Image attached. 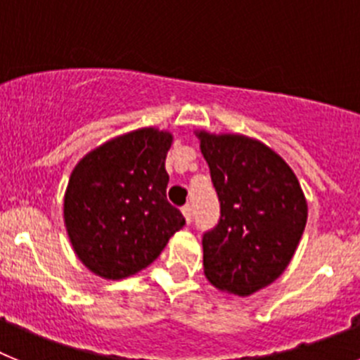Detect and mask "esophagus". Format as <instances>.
Returning a JSON list of instances; mask_svg holds the SVG:
<instances>
[{
  "label": "esophagus",
  "instance_id": "obj_1",
  "mask_svg": "<svg viewBox=\"0 0 360 360\" xmlns=\"http://www.w3.org/2000/svg\"><path fill=\"white\" fill-rule=\"evenodd\" d=\"M182 212H184V216H186L187 224H189L191 219H193V205L186 203V205H184V207H182Z\"/></svg>",
  "mask_w": 360,
  "mask_h": 360
}]
</instances>
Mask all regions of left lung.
Wrapping results in <instances>:
<instances>
[{
    "instance_id": "8db88e82",
    "label": "left lung",
    "mask_w": 360,
    "mask_h": 360,
    "mask_svg": "<svg viewBox=\"0 0 360 360\" xmlns=\"http://www.w3.org/2000/svg\"><path fill=\"white\" fill-rule=\"evenodd\" d=\"M219 219L203 232V270L219 290L250 295L283 274L307 225V200L279 155L240 135L200 133Z\"/></svg>"
}]
</instances>
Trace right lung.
<instances>
[{
	"label": "right lung",
	"mask_w": 360,
	"mask_h": 360,
	"mask_svg": "<svg viewBox=\"0 0 360 360\" xmlns=\"http://www.w3.org/2000/svg\"><path fill=\"white\" fill-rule=\"evenodd\" d=\"M171 135L136 129L88 153L65 195L73 250L91 272L122 279L151 265L186 224L165 196Z\"/></svg>",
	"instance_id": "right-lung-1"
}]
</instances>
